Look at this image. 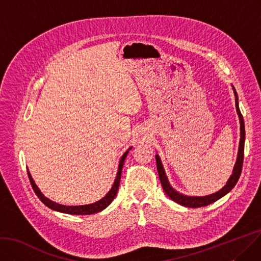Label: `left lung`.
<instances>
[{"label":"left lung","mask_w":261,"mask_h":261,"mask_svg":"<svg viewBox=\"0 0 261 261\" xmlns=\"http://www.w3.org/2000/svg\"><path fill=\"white\" fill-rule=\"evenodd\" d=\"M233 93L236 96V108H237V113L239 116L240 120V143H239V151H238V158L237 162L233 167V171L232 174L230 175V178L227 181L226 185L223 187L221 191H218L214 194L207 195V196H202V197H195V196H186L183 194H180L176 192L174 189H172V186L170 185L168 179H167V175L165 173L164 167L162 164V161L160 159V156L156 154L155 155V160H156V166H158V172L160 175V180L163 186L164 192L167 194L171 200L174 202L179 203L183 206L186 207H200V206H205L207 204H211L215 202L216 200L220 199V198L224 197L226 194L230 192L234 185L237 184L240 174H241L242 171V166H243V160H244V141H245V127H244V120L241 114V111L239 109V102H238V94L236 92V89L232 87Z\"/></svg>","instance_id":"obj_1"}]
</instances>
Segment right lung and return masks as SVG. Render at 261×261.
<instances>
[{
	"label": "right lung",
	"mask_w": 261,
	"mask_h": 261,
	"mask_svg": "<svg viewBox=\"0 0 261 261\" xmlns=\"http://www.w3.org/2000/svg\"><path fill=\"white\" fill-rule=\"evenodd\" d=\"M130 149H132V147L122 155V158H121L120 163H119V168H118V173H117V176H116V180H114V182H113V185L111 187V190L106 194L105 197L101 198L100 200H98V201H96L94 203H91V204H86V205H64V204H60V203H57L55 201H52V200L48 199V198L45 197L43 195V193L40 192V190L38 189L37 185L35 184L33 178H32V175H31L29 169H28V175H29L31 185H32L33 190H34L35 194L37 195V197L40 199V201L43 202L45 205H47L48 207H50L51 210H55V211L62 212V213H66V214H71V215H90V214L98 213V212L102 211L103 209H106V207L112 202V200L114 199V197H116V195L118 193V190H119L123 165H124L125 159H126V156L128 154V151Z\"/></svg>",
	"instance_id": "obj_1"
}]
</instances>
